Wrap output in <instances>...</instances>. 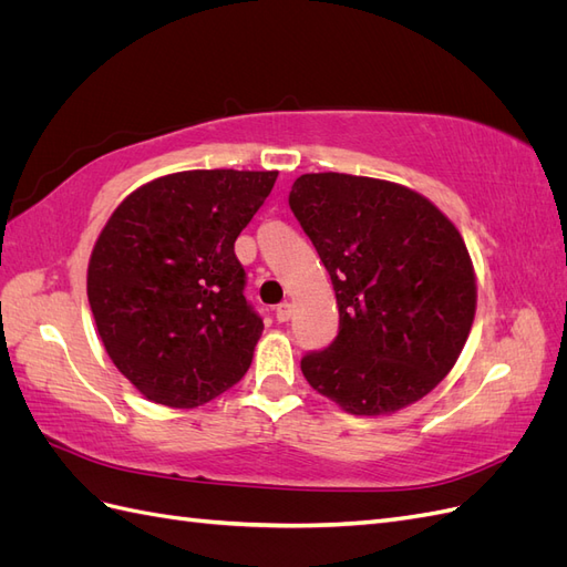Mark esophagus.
<instances>
[{"instance_id":"esophagus-1","label":"esophagus","mask_w":567,"mask_h":567,"mask_svg":"<svg viewBox=\"0 0 567 567\" xmlns=\"http://www.w3.org/2000/svg\"><path fill=\"white\" fill-rule=\"evenodd\" d=\"M290 315H293V305H290V302L277 305V321H288Z\"/></svg>"}]
</instances>
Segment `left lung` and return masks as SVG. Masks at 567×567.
<instances>
[{
	"mask_svg": "<svg viewBox=\"0 0 567 567\" xmlns=\"http://www.w3.org/2000/svg\"><path fill=\"white\" fill-rule=\"evenodd\" d=\"M288 205L340 312L331 346L302 357L307 383L354 416L421 400L452 371L475 317L456 227L411 188L340 173L298 177Z\"/></svg>",
	"mask_w": 567,
	"mask_h": 567,
	"instance_id": "left-lung-1",
	"label": "left lung"
}]
</instances>
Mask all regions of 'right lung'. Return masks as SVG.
Masks as SVG:
<instances>
[{"label":"right lung","instance_id":"obj_1","mask_svg":"<svg viewBox=\"0 0 567 567\" xmlns=\"http://www.w3.org/2000/svg\"><path fill=\"white\" fill-rule=\"evenodd\" d=\"M279 173L188 169L136 188L92 250L87 298L117 371L194 409L244 379L265 329L234 244Z\"/></svg>","mask_w":567,"mask_h":567}]
</instances>
